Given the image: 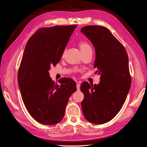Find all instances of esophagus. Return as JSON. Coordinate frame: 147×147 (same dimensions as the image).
Listing matches in <instances>:
<instances>
[{
    "instance_id": "obj_1",
    "label": "esophagus",
    "mask_w": 147,
    "mask_h": 147,
    "mask_svg": "<svg viewBox=\"0 0 147 147\" xmlns=\"http://www.w3.org/2000/svg\"><path fill=\"white\" fill-rule=\"evenodd\" d=\"M76 87H77V90H80V83H77Z\"/></svg>"
}]
</instances>
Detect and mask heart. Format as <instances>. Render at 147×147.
Instances as JSON below:
<instances>
[{
    "label": "heart",
    "mask_w": 147,
    "mask_h": 147,
    "mask_svg": "<svg viewBox=\"0 0 147 147\" xmlns=\"http://www.w3.org/2000/svg\"><path fill=\"white\" fill-rule=\"evenodd\" d=\"M79 47H80V48L82 53L86 52L87 51H89V50H91V48L90 45H89V43L88 42H86L85 41H81L80 42ZM65 53V49L63 53V55H64Z\"/></svg>",
    "instance_id": "b5f03b06"
}]
</instances>
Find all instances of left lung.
Segmentation results:
<instances>
[{"mask_svg": "<svg viewBox=\"0 0 147 147\" xmlns=\"http://www.w3.org/2000/svg\"><path fill=\"white\" fill-rule=\"evenodd\" d=\"M81 32L95 48L96 73L100 74L98 84L84 82L81 105L89 122L101 124L112 119L121 110L130 90L131 77L126 49L110 31L100 26H86Z\"/></svg>", "mask_w": 147, "mask_h": 147, "instance_id": "1", "label": "left lung"}]
</instances>
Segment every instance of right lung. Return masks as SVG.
Segmentation results:
<instances>
[{
	"label": "right lung",
	"instance_id": "right-lung-1",
	"mask_svg": "<svg viewBox=\"0 0 147 147\" xmlns=\"http://www.w3.org/2000/svg\"><path fill=\"white\" fill-rule=\"evenodd\" d=\"M77 25L42 28L26 44L18 73L22 99L35 121L53 125L63 119L69 97L77 91L76 83L62 78L58 84L48 70L61 60L65 47Z\"/></svg>",
	"mask_w": 147,
	"mask_h": 147
}]
</instances>
